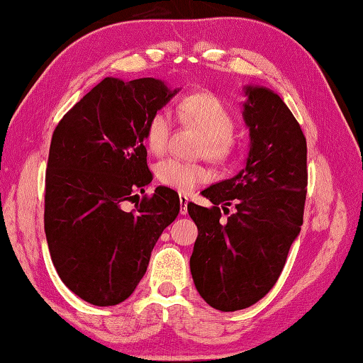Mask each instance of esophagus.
<instances>
[{
  "label": "esophagus",
  "mask_w": 363,
  "mask_h": 363,
  "mask_svg": "<svg viewBox=\"0 0 363 363\" xmlns=\"http://www.w3.org/2000/svg\"><path fill=\"white\" fill-rule=\"evenodd\" d=\"M188 202H189L188 197L180 194V213L182 215H186L188 213Z\"/></svg>",
  "instance_id": "1"
}]
</instances>
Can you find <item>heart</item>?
<instances>
[{"mask_svg":"<svg viewBox=\"0 0 363 363\" xmlns=\"http://www.w3.org/2000/svg\"><path fill=\"white\" fill-rule=\"evenodd\" d=\"M177 113L186 126L197 128L203 134L199 153L213 162H228L235 153L234 133L237 118L230 108L213 93H194L183 98ZM174 131V118L166 108L156 111L145 126V143L155 155L167 150ZM156 179L180 193H189L197 184L208 180L210 172L202 164L167 158L156 164Z\"/></svg>","mask_w":363,"mask_h":363,"instance_id":"heart-1","label":"heart"}]
</instances>
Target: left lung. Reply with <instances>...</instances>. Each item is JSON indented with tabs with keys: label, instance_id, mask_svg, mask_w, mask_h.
Wrapping results in <instances>:
<instances>
[{
	"label": "left lung",
	"instance_id": "left-lung-1",
	"mask_svg": "<svg viewBox=\"0 0 363 363\" xmlns=\"http://www.w3.org/2000/svg\"><path fill=\"white\" fill-rule=\"evenodd\" d=\"M243 118L250 153L235 177L202 191L213 203H188L197 225L189 259L197 292L220 311L259 302L275 286L292 242L303 224L306 199V139L298 121L277 93L245 86ZM234 204L225 220L220 218Z\"/></svg>",
	"mask_w": 363,
	"mask_h": 363
}]
</instances>
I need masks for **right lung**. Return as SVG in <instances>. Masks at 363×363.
<instances>
[{
	"mask_svg": "<svg viewBox=\"0 0 363 363\" xmlns=\"http://www.w3.org/2000/svg\"><path fill=\"white\" fill-rule=\"evenodd\" d=\"M177 93L152 77H106L55 128L45 237L61 281L88 303L112 306L131 296L162 230L179 216V194L166 186L125 210L153 180L147 121Z\"/></svg>",
	"mask_w": 363,
	"mask_h": 363,
	"instance_id": "1",
	"label": "right lung"
}]
</instances>
